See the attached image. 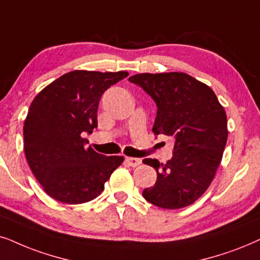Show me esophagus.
Segmentation results:
<instances>
[{"mask_svg":"<svg viewBox=\"0 0 260 260\" xmlns=\"http://www.w3.org/2000/svg\"><path fill=\"white\" fill-rule=\"evenodd\" d=\"M127 164L132 168H136V166H139L141 164V159L139 158H133V157H127L126 158Z\"/></svg>","mask_w":260,"mask_h":260,"instance_id":"obj_1","label":"esophagus"}]
</instances>
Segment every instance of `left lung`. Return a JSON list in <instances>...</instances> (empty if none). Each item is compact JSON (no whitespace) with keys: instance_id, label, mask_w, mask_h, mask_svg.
I'll use <instances>...</instances> for the list:
<instances>
[{"instance_id":"1","label":"left lung","mask_w":260,"mask_h":260,"mask_svg":"<svg viewBox=\"0 0 260 260\" xmlns=\"http://www.w3.org/2000/svg\"><path fill=\"white\" fill-rule=\"evenodd\" d=\"M128 79L158 107L152 132L175 139L172 158L165 164L143 160L158 176L143 196L164 209L192 205L209 188L222 159L228 137L226 110L208 85L184 72H146Z\"/></svg>"}]
</instances>
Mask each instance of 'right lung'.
<instances>
[{"instance_id": "obj_1", "label": "right lung", "mask_w": 260, "mask_h": 260, "mask_svg": "<svg viewBox=\"0 0 260 260\" xmlns=\"http://www.w3.org/2000/svg\"><path fill=\"white\" fill-rule=\"evenodd\" d=\"M127 71L75 70L41 90L23 123L26 159L44 191L68 205L94 200L122 164V155H103L85 147L84 132L98 127L103 92Z\"/></svg>"}]
</instances>
